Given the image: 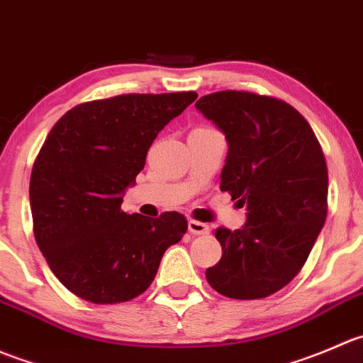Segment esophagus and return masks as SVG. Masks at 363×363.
Instances as JSON below:
<instances>
[{
	"label": "esophagus",
	"mask_w": 363,
	"mask_h": 363,
	"mask_svg": "<svg viewBox=\"0 0 363 363\" xmlns=\"http://www.w3.org/2000/svg\"><path fill=\"white\" fill-rule=\"evenodd\" d=\"M189 231L192 233V235H208V233H210V228H208V224H204V222L189 220Z\"/></svg>",
	"instance_id": "obj_1"
}]
</instances>
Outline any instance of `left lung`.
Returning <instances> with one entry per match:
<instances>
[{
  "label": "left lung",
  "instance_id": "left-lung-1",
  "mask_svg": "<svg viewBox=\"0 0 363 363\" xmlns=\"http://www.w3.org/2000/svg\"><path fill=\"white\" fill-rule=\"evenodd\" d=\"M228 141L220 190L247 204L242 229L218 228L222 257L206 281L228 298L270 296L298 275L326 220L328 171L307 120L284 100L250 91L196 102Z\"/></svg>",
  "mask_w": 363,
  "mask_h": 363
}]
</instances>
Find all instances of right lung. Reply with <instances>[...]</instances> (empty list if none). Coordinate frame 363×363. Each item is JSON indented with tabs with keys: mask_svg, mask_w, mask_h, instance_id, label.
Wrapping results in <instances>:
<instances>
[{
	"mask_svg": "<svg viewBox=\"0 0 363 363\" xmlns=\"http://www.w3.org/2000/svg\"><path fill=\"white\" fill-rule=\"evenodd\" d=\"M196 91L128 93L75 106L56 121L33 164L30 204L35 240L68 291L91 303H120L148 289L186 218L166 211L125 213L127 186L159 132Z\"/></svg>",
	"mask_w": 363,
	"mask_h": 363,
	"instance_id": "1",
	"label": "right lung"
}]
</instances>
